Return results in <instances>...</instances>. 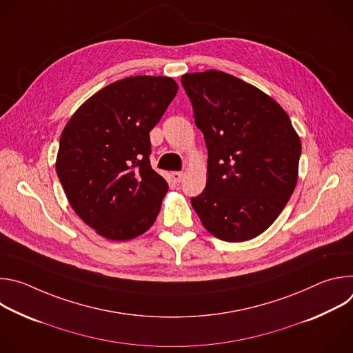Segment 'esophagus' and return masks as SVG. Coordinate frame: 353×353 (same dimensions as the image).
I'll return each instance as SVG.
<instances>
[{
	"label": "esophagus",
	"instance_id": "obj_1",
	"mask_svg": "<svg viewBox=\"0 0 353 353\" xmlns=\"http://www.w3.org/2000/svg\"><path fill=\"white\" fill-rule=\"evenodd\" d=\"M170 176H172V179H173L174 183H180V181L183 180V176H184V174H183V172H173Z\"/></svg>",
	"mask_w": 353,
	"mask_h": 353
}]
</instances>
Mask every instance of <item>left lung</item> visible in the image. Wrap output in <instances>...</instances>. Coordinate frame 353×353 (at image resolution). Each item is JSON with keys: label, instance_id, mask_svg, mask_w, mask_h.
<instances>
[{"label": "left lung", "instance_id": "left-lung-1", "mask_svg": "<svg viewBox=\"0 0 353 353\" xmlns=\"http://www.w3.org/2000/svg\"><path fill=\"white\" fill-rule=\"evenodd\" d=\"M181 83L208 149L207 185L191 205L215 237L254 239L275 222L296 187L300 137L270 94L230 74H184Z\"/></svg>", "mask_w": 353, "mask_h": 353}]
</instances>
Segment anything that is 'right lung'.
Wrapping results in <instances>:
<instances>
[{
    "instance_id": "right-lung-1",
    "label": "right lung",
    "mask_w": 353,
    "mask_h": 353,
    "mask_svg": "<svg viewBox=\"0 0 353 353\" xmlns=\"http://www.w3.org/2000/svg\"><path fill=\"white\" fill-rule=\"evenodd\" d=\"M177 90L169 77H128L92 94L65 124L56 172L71 208L102 237L131 240L157 221L169 185L149 165V132Z\"/></svg>"
}]
</instances>
